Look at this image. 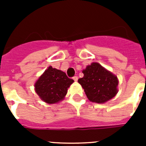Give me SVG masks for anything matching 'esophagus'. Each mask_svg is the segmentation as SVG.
Instances as JSON below:
<instances>
[{"mask_svg": "<svg viewBox=\"0 0 146 146\" xmlns=\"http://www.w3.org/2000/svg\"><path fill=\"white\" fill-rule=\"evenodd\" d=\"M72 78H73V80H74V81H77V80H78V77H77V76H74Z\"/></svg>", "mask_w": 146, "mask_h": 146, "instance_id": "1", "label": "esophagus"}]
</instances>
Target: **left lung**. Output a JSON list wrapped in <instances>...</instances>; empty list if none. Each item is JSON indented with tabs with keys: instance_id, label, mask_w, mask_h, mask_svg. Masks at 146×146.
Returning a JSON list of instances; mask_svg holds the SVG:
<instances>
[{
	"instance_id": "left-lung-1",
	"label": "left lung",
	"mask_w": 146,
	"mask_h": 146,
	"mask_svg": "<svg viewBox=\"0 0 146 146\" xmlns=\"http://www.w3.org/2000/svg\"><path fill=\"white\" fill-rule=\"evenodd\" d=\"M84 76L78 82L91 102L104 103L116 95L118 81L113 74L98 63H92L82 71Z\"/></svg>"
}]
</instances>
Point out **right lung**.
Wrapping results in <instances>:
<instances>
[{
	"mask_svg": "<svg viewBox=\"0 0 146 146\" xmlns=\"http://www.w3.org/2000/svg\"><path fill=\"white\" fill-rule=\"evenodd\" d=\"M73 82L65 72L50 66L36 81L35 90L44 102L54 104L64 99Z\"/></svg>",
	"mask_w": 146,
	"mask_h": 146,
	"instance_id": "right-lung-1",
	"label": "right lung"
}]
</instances>
